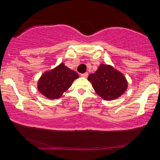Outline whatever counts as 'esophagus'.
Wrapping results in <instances>:
<instances>
[{
    "mask_svg": "<svg viewBox=\"0 0 160 160\" xmlns=\"http://www.w3.org/2000/svg\"><path fill=\"white\" fill-rule=\"evenodd\" d=\"M80 75H81V77L86 78L88 76V72H85V73H82V74H81Z\"/></svg>",
    "mask_w": 160,
    "mask_h": 160,
    "instance_id": "1",
    "label": "esophagus"
}]
</instances>
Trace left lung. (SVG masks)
Instances as JSON below:
<instances>
[{"label":"left lung","mask_w":160,"mask_h":160,"mask_svg":"<svg viewBox=\"0 0 160 160\" xmlns=\"http://www.w3.org/2000/svg\"><path fill=\"white\" fill-rule=\"evenodd\" d=\"M88 80L96 93L107 101L118 98L128 88V81L124 75L108 64H100L96 72L89 75Z\"/></svg>","instance_id":"left-lung-1"}]
</instances>
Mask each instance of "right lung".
Listing matches in <instances>:
<instances>
[{"label": "right lung", "mask_w": 160, "mask_h": 160, "mask_svg": "<svg viewBox=\"0 0 160 160\" xmlns=\"http://www.w3.org/2000/svg\"><path fill=\"white\" fill-rule=\"evenodd\" d=\"M78 78L76 72L61 63L41 75L38 80L37 90L46 98L59 99Z\"/></svg>", "instance_id": "right-lung-1"}]
</instances>
